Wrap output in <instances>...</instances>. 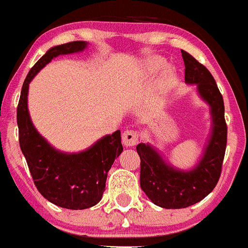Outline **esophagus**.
Instances as JSON below:
<instances>
[{"instance_id": "esophagus-1", "label": "esophagus", "mask_w": 248, "mask_h": 248, "mask_svg": "<svg viewBox=\"0 0 248 248\" xmlns=\"http://www.w3.org/2000/svg\"><path fill=\"white\" fill-rule=\"evenodd\" d=\"M139 141V132L133 131V129H128V131H124L122 134V142L126 146H134V145L138 144Z\"/></svg>"}]
</instances>
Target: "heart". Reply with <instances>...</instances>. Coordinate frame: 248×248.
Wrapping results in <instances>:
<instances>
[{
    "instance_id": "obj_1",
    "label": "heart",
    "mask_w": 248,
    "mask_h": 248,
    "mask_svg": "<svg viewBox=\"0 0 248 248\" xmlns=\"http://www.w3.org/2000/svg\"><path fill=\"white\" fill-rule=\"evenodd\" d=\"M162 61H159V60H154V61L150 62V68L151 69H158L159 67L162 66Z\"/></svg>"
}]
</instances>
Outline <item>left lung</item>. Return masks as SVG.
Listing matches in <instances>:
<instances>
[{
	"label": "left lung",
	"mask_w": 248,
	"mask_h": 248,
	"mask_svg": "<svg viewBox=\"0 0 248 248\" xmlns=\"http://www.w3.org/2000/svg\"><path fill=\"white\" fill-rule=\"evenodd\" d=\"M185 81L197 84L204 101L211 107L214 129L198 166L189 171L171 168L150 145L139 144L140 187L146 196L164 209H182L204 199L216 187L222 172L227 146V124L223 97L209 69L191 54L181 50Z\"/></svg>",
	"instance_id": "1"
}]
</instances>
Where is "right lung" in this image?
<instances>
[{"mask_svg":"<svg viewBox=\"0 0 248 248\" xmlns=\"http://www.w3.org/2000/svg\"><path fill=\"white\" fill-rule=\"evenodd\" d=\"M85 47V42L76 41L47 50L27 74L16 109L20 149L37 189L50 202L71 210L89 209L102 199L109 169L124 150L121 133L114 132L80 154L56 151L32 124L27 110V92L30 81L54 57L81 51Z\"/></svg>","mask_w":248,"mask_h":248,"instance_id":"obj_1","label":"right lung"}]
</instances>
